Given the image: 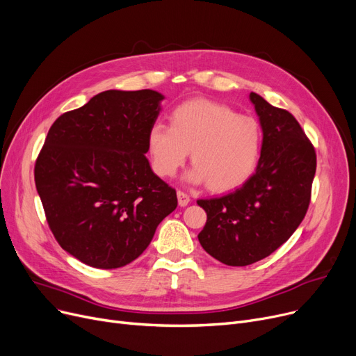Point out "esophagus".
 Wrapping results in <instances>:
<instances>
[{"instance_id":"1","label":"esophagus","mask_w":356,"mask_h":356,"mask_svg":"<svg viewBox=\"0 0 356 356\" xmlns=\"http://www.w3.org/2000/svg\"><path fill=\"white\" fill-rule=\"evenodd\" d=\"M177 200H179V204L180 207H188V203L191 202V197H189V195L188 193H184V192H181V191H179L177 192Z\"/></svg>"}]
</instances>
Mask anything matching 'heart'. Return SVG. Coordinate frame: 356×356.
<instances>
[{
	"label": "heart",
	"instance_id": "b5f03b06",
	"mask_svg": "<svg viewBox=\"0 0 356 356\" xmlns=\"http://www.w3.org/2000/svg\"><path fill=\"white\" fill-rule=\"evenodd\" d=\"M170 127L154 124L148 129L147 148L153 170L172 177L191 152L195 163L184 179L208 183L212 192L241 188L255 172L263 148V131L251 115H236L227 105L192 99L176 106Z\"/></svg>",
	"mask_w": 356,
	"mask_h": 356
}]
</instances>
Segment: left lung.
Wrapping results in <instances>:
<instances>
[{"instance_id":"obj_1","label":"left lung","mask_w":356,"mask_h":356,"mask_svg":"<svg viewBox=\"0 0 356 356\" xmlns=\"http://www.w3.org/2000/svg\"><path fill=\"white\" fill-rule=\"evenodd\" d=\"M250 101L263 129L255 173L225 196L197 200L208 215L200 245L232 267L257 263L293 235L307 212L316 173L314 147L290 112L255 92Z\"/></svg>"}]
</instances>
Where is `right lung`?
<instances>
[{
    "label": "right lung",
    "mask_w": 356,
    "mask_h": 356,
    "mask_svg": "<svg viewBox=\"0 0 356 356\" xmlns=\"http://www.w3.org/2000/svg\"><path fill=\"white\" fill-rule=\"evenodd\" d=\"M164 99L157 90L98 93L50 127L34 180L59 245L95 268L138 258L177 207L176 191L145 157Z\"/></svg>",
    "instance_id": "right-lung-1"
}]
</instances>
